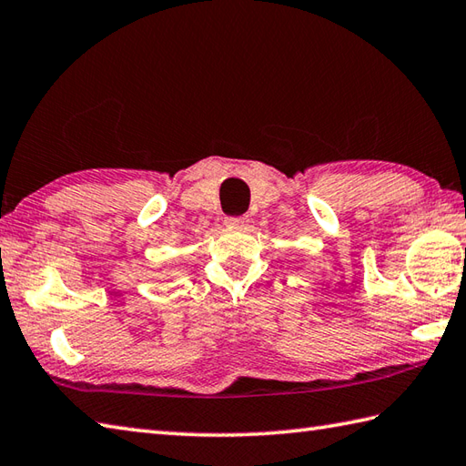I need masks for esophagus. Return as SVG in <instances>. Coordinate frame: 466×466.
I'll use <instances>...</instances> for the list:
<instances>
[{
  "mask_svg": "<svg viewBox=\"0 0 466 466\" xmlns=\"http://www.w3.org/2000/svg\"><path fill=\"white\" fill-rule=\"evenodd\" d=\"M225 225H227V227H237V229H245V227L249 225V219H247L245 215H239V217H227Z\"/></svg>",
  "mask_w": 466,
  "mask_h": 466,
  "instance_id": "34e87169",
  "label": "esophagus"
}]
</instances>
